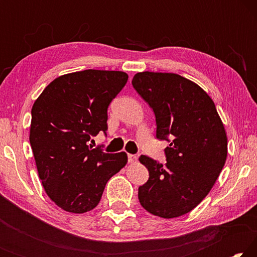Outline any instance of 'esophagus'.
Listing matches in <instances>:
<instances>
[{"instance_id": "esophagus-1", "label": "esophagus", "mask_w": 257, "mask_h": 257, "mask_svg": "<svg viewBox=\"0 0 257 257\" xmlns=\"http://www.w3.org/2000/svg\"><path fill=\"white\" fill-rule=\"evenodd\" d=\"M128 162L129 163H136L137 162V156L134 154H128Z\"/></svg>"}]
</instances>
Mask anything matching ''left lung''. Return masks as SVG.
Here are the masks:
<instances>
[{
  "label": "left lung",
  "mask_w": 257,
  "mask_h": 257,
  "mask_svg": "<svg viewBox=\"0 0 257 257\" xmlns=\"http://www.w3.org/2000/svg\"><path fill=\"white\" fill-rule=\"evenodd\" d=\"M132 84L155 114L156 138L170 143L167 163L139 161L150 178L138 199L147 212L171 219L190 212L212 189L227 160L228 139L214 102L177 73L138 72Z\"/></svg>",
  "instance_id": "obj_1"
}]
</instances>
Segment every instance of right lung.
I'll return each instance as SVG.
<instances>
[{"mask_svg": "<svg viewBox=\"0 0 257 257\" xmlns=\"http://www.w3.org/2000/svg\"><path fill=\"white\" fill-rule=\"evenodd\" d=\"M122 71L88 70L56 78L32 108L30 146L49 197L62 210L85 213L101 201L108 179L127 163L87 143L106 134L107 108L124 85Z\"/></svg>", "mask_w": 257, "mask_h": 257, "instance_id": "add662e5", "label": "right lung"}]
</instances>
